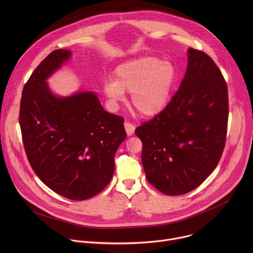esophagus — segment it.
Here are the masks:
<instances>
[{
    "label": "esophagus",
    "mask_w": 253,
    "mask_h": 253,
    "mask_svg": "<svg viewBox=\"0 0 253 253\" xmlns=\"http://www.w3.org/2000/svg\"><path fill=\"white\" fill-rule=\"evenodd\" d=\"M124 126H125V130H126L127 135H128V136L133 135V133H134V131H135V125H133V124L130 123V122H125Z\"/></svg>",
    "instance_id": "34e87169"
}]
</instances>
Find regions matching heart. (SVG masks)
I'll use <instances>...</instances> for the list:
<instances>
[{
	"instance_id": "obj_1",
	"label": "heart",
	"mask_w": 253,
	"mask_h": 253,
	"mask_svg": "<svg viewBox=\"0 0 253 253\" xmlns=\"http://www.w3.org/2000/svg\"><path fill=\"white\" fill-rule=\"evenodd\" d=\"M178 79L176 67L157 57H141L117 67L114 80L107 81L106 96L116 103L124 92L132 93L134 109L142 116L151 117L167 105Z\"/></svg>"
}]
</instances>
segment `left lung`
Segmentation results:
<instances>
[{"mask_svg": "<svg viewBox=\"0 0 253 253\" xmlns=\"http://www.w3.org/2000/svg\"><path fill=\"white\" fill-rule=\"evenodd\" d=\"M228 112L221 71L206 53L189 49L185 76L171 101L135 129L149 183L167 195L198 187L221 158Z\"/></svg>", "mask_w": 253, "mask_h": 253, "instance_id": "left-lung-1", "label": "left lung"}]
</instances>
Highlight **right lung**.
Listing matches in <instances>:
<instances>
[{"label":"right lung","instance_id":"add662e5","mask_svg":"<svg viewBox=\"0 0 253 253\" xmlns=\"http://www.w3.org/2000/svg\"><path fill=\"white\" fill-rule=\"evenodd\" d=\"M71 52H51L24 86L19 123L31 167L56 193L85 200L111 181L114 157L126 138L124 118L106 112L96 94L54 96L46 83Z\"/></svg>","mask_w":253,"mask_h":253}]
</instances>
